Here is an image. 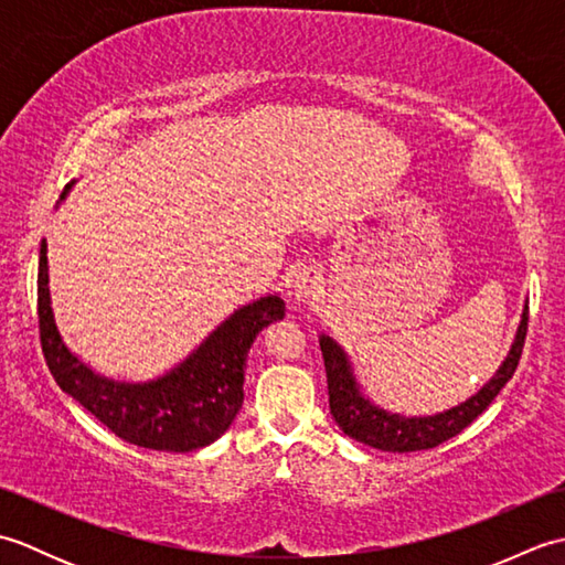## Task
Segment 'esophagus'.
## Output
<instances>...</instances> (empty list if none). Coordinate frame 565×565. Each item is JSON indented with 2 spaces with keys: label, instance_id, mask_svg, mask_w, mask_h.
I'll use <instances>...</instances> for the list:
<instances>
[{
  "label": "esophagus",
  "instance_id": "34e87169",
  "mask_svg": "<svg viewBox=\"0 0 565 565\" xmlns=\"http://www.w3.org/2000/svg\"><path fill=\"white\" fill-rule=\"evenodd\" d=\"M322 294V276L316 267H301L291 279V296L296 301H316Z\"/></svg>",
  "mask_w": 565,
  "mask_h": 565
}]
</instances>
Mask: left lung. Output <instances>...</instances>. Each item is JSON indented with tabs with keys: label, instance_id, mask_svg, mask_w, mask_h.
I'll return each mask as SVG.
<instances>
[{
	"label": "left lung",
	"instance_id": "8db88e82",
	"mask_svg": "<svg viewBox=\"0 0 565 565\" xmlns=\"http://www.w3.org/2000/svg\"><path fill=\"white\" fill-rule=\"evenodd\" d=\"M526 316H530V306L524 303L518 334H514V342L510 347L505 362L500 364L493 379L468 401L427 417H403L398 413H388L371 403L362 393V388H359L350 356H347L342 347L332 338H328V334H320V350L322 359H326L328 374L330 413L334 417V423L340 425L347 437L369 444V447L381 451L405 454L439 447L441 441L451 439L454 435H459L463 427L471 425L473 419L495 401V395L502 391V386L512 379L514 369L520 364L526 338Z\"/></svg>",
	"mask_w": 565,
	"mask_h": 565
}]
</instances>
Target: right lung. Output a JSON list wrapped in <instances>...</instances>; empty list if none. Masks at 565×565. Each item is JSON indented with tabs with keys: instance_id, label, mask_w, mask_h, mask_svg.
Returning a JSON list of instances; mask_svg holds the SVG:
<instances>
[{
	"instance_id": "add662e5",
	"label": "right lung",
	"mask_w": 565,
	"mask_h": 565,
	"mask_svg": "<svg viewBox=\"0 0 565 565\" xmlns=\"http://www.w3.org/2000/svg\"><path fill=\"white\" fill-rule=\"evenodd\" d=\"M72 189L65 186L63 196ZM284 318L279 296H262L225 318L182 364L167 374L126 383L106 379L67 350L55 326L47 289V245L39 257V328L45 364L57 386L116 437L154 451H196L233 425L243 407L245 362L252 342Z\"/></svg>"
}]
</instances>
